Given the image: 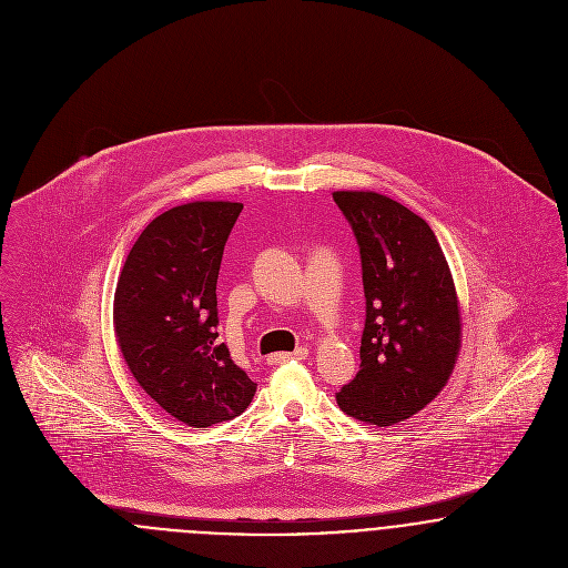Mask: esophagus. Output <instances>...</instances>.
Returning <instances> with one entry per match:
<instances>
[{
    "label": "esophagus",
    "instance_id": "34e87169",
    "mask_svg": "<svg viewBox=\"0 0 568 568\" xmlns=\"http://www.w3.org/2000/svg\"><path fill=\"white\" fill-rule=\"evenodd\" d=\"M306 356H308V347H297L295 352H280V354L268 356V363L277 365V363H286V361H304Z\"/></svg>",
    "mask_w": 568,
    "mask_h": 568
}]
</instances>
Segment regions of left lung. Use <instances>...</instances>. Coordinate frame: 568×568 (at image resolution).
<instances>
[{
	"mask_svg": "<svg viewBox=\"0 0 568 568\" xmlns=\"http://www.w3.org/2000/svg\"><path fill=\"white\" fill-rule=\"evenodd\" d=\"M361 251L365 327L361 369L336 403L349 417L392 426L446 387L459 347L455 282L433 230L378 192H334Z\"/></svg>",
	"mask_w": 568,
	"mask_h": 568,
	"instance_id": "1",
	"label": "left lung"
}]
</instances>
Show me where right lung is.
<instances>
[{"instance_id": "obj_1", "label": "right lung", "mask_w": 568, "mask_h": 568, "mask_svg": "<svg viewBox=\"0 0 568 568\" xmlns=\"http://www.w3.org/2000/svg\"><path fill=\"white\" fill-rule=\"evenodd\" d=\"M243 203L194 201L149 223L115 286L113 327L138 385L179 422L241 415L255 383L219 341L216 282Z\"/></svg>"}]
</instances>
